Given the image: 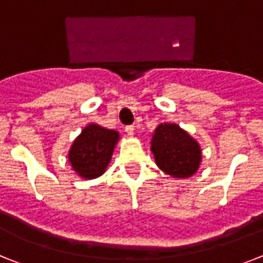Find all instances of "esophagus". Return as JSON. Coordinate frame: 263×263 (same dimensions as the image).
<instances>
[{"label":"esophagus","mask_w":263,"mask_h":263,"mask_svg":"<svg viewBox=\"0 0 263 263\" xmlns=\"http://www.w3.org/2000/svg\"><path fill=\"white\" fill-rule=\"evenodd\" d=\"M134 131H135L134 125H127V127H125V132H127L128 136H134Z\"/></svg>","instance_id":"obj_1"}]
</instances>
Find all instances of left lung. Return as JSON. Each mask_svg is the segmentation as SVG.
<instances>
[{
	"label": "left lung",
	"instance_id": "1",
	"mask_svg": "<svg viewBox=\"0 0 263 263\" xmlns=\"http://www.w3.org/2000/svg\"><path fill=\"white\" fill-rule=\"evenodd\" d=\"M151 152L159 168L175 179L191 178L202 163L199 143L176 123L165 121L155 128Z\"/></svg>",
	"mask_w": 263,
	"mask_h": 263
}]
</instances>
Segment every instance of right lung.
Returning <instances> with one entry per match:
<instances>
[{
	"label": "right lung",
	"mask_w": 263,
	"mask_h": 263,
	"mask_svg": "<svg viewBox=\"0 0 263 263\" xmlns=\"http://www.w3.org/2000/svg\"><path fill=\"white\" fill-rule=\"evenodd\" d=\"M120 134L115 129L90 123L73 140L68 162L77 175L85 180L96 179L105 173Z\"/></svg>",
	"instance_id": "1"
}]
</instances>
